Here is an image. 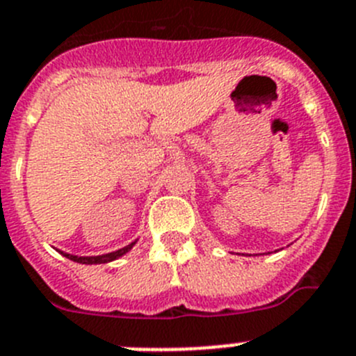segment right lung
I'll return each mask as SVG.
<instances>
[{"label": "right lung", "mask_w": 356, "mask_h": 356, "mask_svg": "<svg viewBox=\"0 0 356 356\" xmlns=\"http://www.w3.org/2000/svg\"><path fill=\"white\" fill-rule=\"evenodd\" d=\"M134 245H136V242H132L130 245L123 247V249L120 250H114V252L102 254V256H72V254H67V252H61V254H63L65 257H68V259L76 261V263H83V265H100V263H109V261L118 259V257H122L123 254L129 252Z\"/></svg>", "instance_id": "obj_1"}]
</instances>
